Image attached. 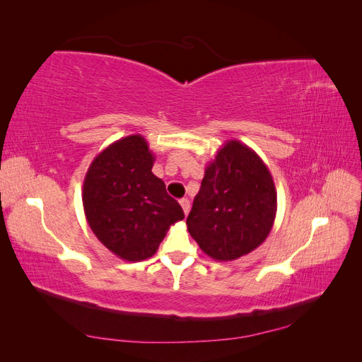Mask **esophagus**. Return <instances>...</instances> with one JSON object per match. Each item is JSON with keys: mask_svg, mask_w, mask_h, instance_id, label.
Instances as JSON below:
<instances>
[{"mask_svg": "<svg viewBox=\"0 0 362 362\" xmlns=\"http://www.w3.org/2000/svg\"><path fill=\"white\" fill-rule=\"evenodd\" d=\"M180 205H181V208H182L184 214H189V210H190V201L184 198V199H181V201H180Z\"/></svg>", "mask_w": 362, "mask_h": 362, "instance_id": "34e87169", "label": "esophagus"}]
</instances>
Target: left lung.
I'll return each instance as SVG.
<instances>
[{"label":"left lung","instance_id":"8db88e82","mask_svg":"<svg viewBox=\"0 0 362 362\" xmlns=\"http://www.w3.org/2000/svg\"><path fill=\"white\" fill-rule=\"evenodd\" d=\"M276 205L275 182L266 163L240 140H228L205 168L187 229L208 257L233 261L267 238Z\"/></svg>","mask_w":362,"mask_h":362}]
</instances>
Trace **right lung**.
Here are the masks:
<instances>
[{
  "label": "right lung",
  "mask_w": 362,
  "mask_h": 362,
  "mask_svg": "<svg viewBox=\"0 0 362 362\" xmlns=\"http://www.w3.org/2000/svg\"><path fill=\"white\" fill-rule=\"evenodd\" d=\"M154 161L144 136H127L93 158L83 182L87 223L108 250L129 262L154 255L169 228L184 218L181 205L152 173Z\"/></svg>",
  "instance_id": "1"
}]
</instances>
